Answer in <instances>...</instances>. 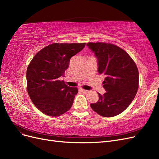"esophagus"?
Wrapping results in <instances>:
<instances>
[{
    "mask_svg": "<svg viewBox=\"0 0 159 159\" xmlns=\"http://www.w3.org/2000/svg\"><path fill=\"white\" fill-rule=\"evenodd\" d=\"M81 91H82L83 92L85 93H88L89 92V90H86V89H81Z\"/></svg>",
    "mask_w": 159,
    "mask_h": 159,
    "instance_id": "obj_1",
    "label": "esophagus"
}]
</instances>
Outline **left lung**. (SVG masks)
<instances>
[{"label": "left lung", "mask_w": 159, "mask_h": 159, "mask_svg": "<svg viewBox=\"0 0 159 159\" xmlns=\"http://www.w3.org/2000/svg\"><path fill=\"white\" fill-rule=\"evenodd\" d=\"M87 46L98 59V72L105 75L103 95L98 93L92 109L101 116L111 117L122 113L133 102L139 88L137 67L127 53L112 44L88 42Z\"/></svg>", "instance_id": "1"}]
</instances>
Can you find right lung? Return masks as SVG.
I'll return each mask as SVG.
<instances>
[{
    "mask_svg": "<svg viewBox=\"0 0 159 159\" xmlns=\"http://www.w3.org/2000/svg\"><path fill=\"white\" fill-rule=\"evenodd\" d=\"M85 43H54L38 52L26 71L27 91L41 112L57 117L71 107L77 88L59 80L68 68L70 58L84 49Z\"/></svg>",
    "mask_w": 159,
    "mask_h": 159,
    "instance_id": "1",
    "label": "right lung"
}]
</instances>
